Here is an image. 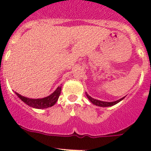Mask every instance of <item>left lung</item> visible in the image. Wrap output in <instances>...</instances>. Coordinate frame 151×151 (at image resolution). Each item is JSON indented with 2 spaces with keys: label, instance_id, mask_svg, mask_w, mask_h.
<instances>
[{
  "label": "left lung",
  "instance_id": "obj_1",
  "mask_svg": "<svg viewBox=\"0 0 151 151\" xmlns=\"http://www.w3.org/2000/svg\"><path fill=\"white\" fill-rule=\"evenodd\" d=\"M86 96H87L88 99H89L91 103H92L96 106H103V107H106V106H111L115 105V104H117V103H119L120 101H122V99L124 98V97H123L122 99H118V100L117 101H114V102H104V101H100L98 100V99H93V98H92V97L90 96L89 95H88L87 93H86Z\"/></svg>",
  "mask_w": 151,
  "mask_h": 151
}]
</instances>
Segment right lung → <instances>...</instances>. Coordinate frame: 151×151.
Masks as SVG:
<instances>
[{
  "instance_id": "obj_1",
  "label": "right lung",
  "mask_w": 151,
  "mask_h": 151,
  "mask_svg": "<svg viewBox=\"0 0 151 151\" xmlns=\"http://www.w3.org/2000/svg\"><path fill=\"white\" fill-rule=\"evenodd\" d=\"M61 89L62 86H59L56 88V90L53 93H52L50 96L42 98V99H29L27 97L22 96L17 92H15V93L21 100L23 101L26 104H27L29 106L37 108V109H45V108L52 106L55 104V103L59 99V95L61 93Z\"/></svg>"
}]
</instances>
